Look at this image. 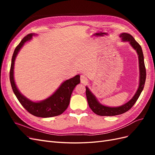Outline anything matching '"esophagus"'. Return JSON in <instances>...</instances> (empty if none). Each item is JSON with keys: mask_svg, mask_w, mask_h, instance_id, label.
<instances>
[{"mask_svg": "<svg viewBox=\"0 0 155 155\" xmlns=\"http://www.w3.org/2000/svg\"><path fill=\"white\" fill-rule=\"evenodd\" d=\"M80 80H81V82L83 84H86L88 82L87 78L85 76H84V75H81L80 77Z\"/></svg>", "mask_w": 155, "mask_h": 155, "instance_id": "esophagus-1", "label": "esophagus"}]
</instances>
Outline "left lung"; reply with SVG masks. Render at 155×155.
Returning a JSON list of instances; mask_svg holds the SVG:
<instances>
[{"instance_id":"left-lung-1","label":"left lung","mask_w":155,"mask_h":155,"mask_svg":"<svg viewBox=\"0 0 155 155\" xmlns=\"http://www.w3.org/2000/svg\"><path fill=\"white\" fill-rule=\"evenodd\" d=\"M120 37H121L122 41L128 42L132 48L137 51L138 57L139 61V71H140V78H139V86L137 92L134 94V96L131 99L127 102L126 104L119 106V107H108L102 105L98 101L96 97L94 94L90 91L88 87H86V96L89 107L91 110L94 112L95 114L99 116H116L125 113L131 109L136 101H137L138 97L142 93L143 88L144 87L145 79H146V70H145L144 64V58L142 47L137 43L136 40L133 38V37L127 34V33H121L120 34Z\"/></svg>"}]
</instances>
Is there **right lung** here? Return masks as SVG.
I'll return each mask as SVG.
<instances>
[{
	"label": "right lung",
	"instance_id": "right-lung-1",
	"mask_svg": "<svg viewBox=\"0 0 155 155\" xmlns=\"http://www.w3.org/2000/svg\"><path fill=\"white\" fill-rule=\"evenodd\" d=\"M35 34H30L22 39L15 48L12 56L10 72V79L13 91L18 101L25 109L32 115L41 118H50L61 114L70 104V97L75 87L80 83V76L76 75L61 83L59 87L46 99L40 101H33L22 94L18 91L14 79V64L18 53L24 45L30 41Z\"/></svg>",
	"mask_w": 155,
	"mask_h": 155
}]
</instances>
